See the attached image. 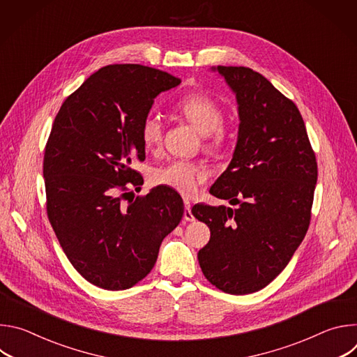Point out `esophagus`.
Returning <instances> with one entry per match:
<instances>
[{
	"instance_id": "34e87169",
	"label": "esophagus",
	"mask_w": 357,
	"mask_h": 357,
	"mask_svg": "<svg viewBox=\"0 0 357 357\" xmlns=\"http://www.w3.org/2000/svg\"><path fill=\"white\" fill-rule=\"evenodd\" d=\"M183 220L186 222H193L195 220V216L192 215V211H190V202L188 199H185V212H183Z\"/></svg>"
}]
</instances>
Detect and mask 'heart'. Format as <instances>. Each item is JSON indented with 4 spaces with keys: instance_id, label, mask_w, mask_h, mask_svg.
Masks as SVG:
<instances>
[{
    "instance_id": "b5f03b06",
    "label": "heart",
    "mask_w": 357,
    "mask_h": 357,
    "mask_svg": "<svg viewBox=\"0 0 357 357\" xmlns=\"http://www.w3.org/2000/svg\"><path fill=\"white\" fill-rule=\"evenodd\" d=\"M175 112L186 120L199 134L206 137L209 151H219L226 144L223 128V109L205 93H190L175 106ZM141 141L144 148L154 149L162 141V121L157 116H148L141 126ZM206 172L200 165L190 161H172L152 174V181L178 190L185 196L196 193L205 182Z\"/></svg>"
}]
</instances>
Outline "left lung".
<instances>
[{"mask_svg":"<svg viewBox=\"0 0 357 357\" xmlns=\"http://www.w3.org/2000/svg\"><path fill=\"white\" fill-rule=\"evenodd\" d=\"M236 96L237 142L211 193L226 206L195 205L211 229L197 260L219 289L244 295L267 287L289 263L308 231L318 179L315 154L296 106L263 75L213 66Z\"/></svg>","mask_w":357,"mask_h":357,"instance_id":"1","label":"left lung"}]
</instances>
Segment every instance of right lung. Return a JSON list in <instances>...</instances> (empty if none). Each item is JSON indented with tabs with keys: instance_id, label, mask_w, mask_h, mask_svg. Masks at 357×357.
Here are the masks:
<instances>
[{
	"instance_id": "obj_1",
	"label": "right lung",
	"mask_w": 357,
	"mask_h": 357,
	"mask_svg": "<svg viewBox=\"0 0 357 357\" xmlns=\"http://www.w3.org/2000/svg\"><path fill=\"white\" fill-rule=\"evenodd\" d=\"M179 79L141 65L98 69L62 105L43 158L47 218L77 273L96 287L127 289L155 266L162 240L183 216L168 186L123 203L131 168L145 160L141 126L154 98Z\"/></svg>"
}]
</instances>
